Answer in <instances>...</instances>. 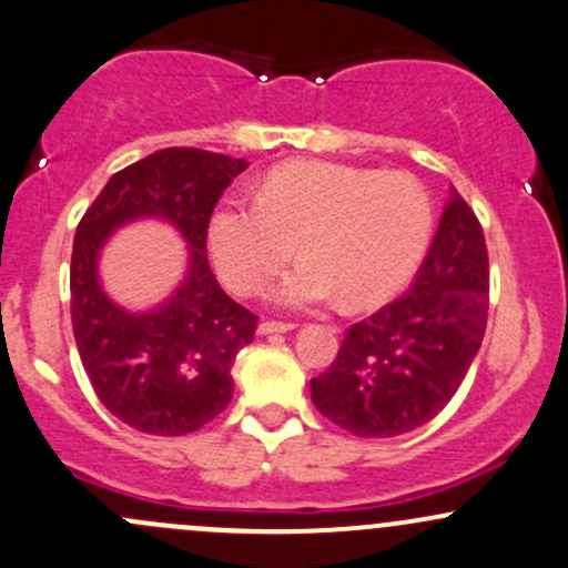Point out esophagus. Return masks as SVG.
Segmentation results:
<instances>
[{
	"label": "esophagus",
	"mask_w": 568,
	"mask_h": 568,
	"mask_svg": "<svg viewBox=\"0 0 568 568\" xmlns=\"http://www.w3.org/2000/svg\"><path fill=\"white\" fill-rule=\"evenodd\" d=\"M288 332H294V324H277V321H264V324L258 326L261 337H268V334H288Z\"/></svg>",
	"instance_id": "1"
}]
</instances>
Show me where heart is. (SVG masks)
Returning <instances> with one entry per match:
<instances>
[{
  "mask_svg": "<svg viewBox=\"0 0 568 568\" xmlns=\"http://www.w3.org/2000/svg\"><path fill=\"white\" fill-rule=\"evenodd\" d=\"M433 234V201L405 171L300 160L272 171L258 201L225 199L206 229L212 264L242 296L261 294L294 255L272 300L283 310L381 307L408 285Z\"/></svg>",
  "mask_w": 568,
  "mask_h": 568,
  "instance_id": "1",
  "label": "heart"
}]
</instances>
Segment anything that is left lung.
Wrapping results in <instances>:
<instances>
[{
    "instance_id": "8db88e82",
    "label": "left lung",
    "mask_w": 568,
    "mask_h": 568,
    "mask_svg": "<svg viewBox=\"0 0 568 568\" xmlns=\"http://www.w3.org/2000/svg\"><path fill=\"white\" fill-rule=\"evenodd\" d=\"M487 244L474 209L449 190L414 285L345 334L310 381L315 408L359 438H394L446 408L485 339Z\"/></svg>"
}]
</instances>
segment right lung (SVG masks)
<instances>
[{
	"label": "right lung",
	"mask_w": 568,
	"mask_h": 568,
	"mask_svg": "<svg viewBox=\"0 0 568 568\" xmlns=\"http://www.w3.org/2000/svg\"><path fill=\"white\" fill-rule=\"evenodd\" d=\"M247 165L204 149H160L113 174L75 229V345L100 403L139 433H195L231 403V367L253 343L258 318L214 280L206 229L223 190ZM139 219L169 222L189 244V266L163 303L128 311L104 294L99 255L113 230Z\"/></svg>",
	"instance_id": "right-lung-1"
}]
</instances>
